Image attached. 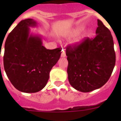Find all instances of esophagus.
Here are the masks:
<instances>
[{"mask_svg": "<svg viewBox=\"0 0 121 121\" xmlns=\"http://www.w3.org/2000/svg\"><path fill=\"white\" fill-rule=\"evenodd\" d=\"M61 57H66V54H65V51H64V50H62V53H61Z\"/></svg>", "mask_w": 121, "mask_h": 121, "instance_id": "obj_1", "label": "esophagus"}]
</instances>
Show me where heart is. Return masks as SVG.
I'll use <instances>...</instances> for the list:
<instances>
[{
	"label": "heart",
	"instance_id": "b5f03b06",
	"mask_svg": "<svg viewBox=\"0 0 121 121\" xmlns=\"http://www.w3.org/2000/svg\"><path fill=\"white\" fill-rule=\"evenodd\" d=\"M83 28H84V27L83 26H78V27H77L76 28H75V30L73 31V35H78V34H79V33H80V32L81 31L83 30ZM87 34V33H86V35ZM84 37H79V38H78V39H76V40H74L73 42V43L74 45H79L80 44V43H81L82 42V40H84Z\"/></svg>",
	"mask_w": 121,
	"mask_h": 121
}]
</instances>
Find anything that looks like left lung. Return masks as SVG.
<instances>
[{
    "label": "left lung",
    "instance_id": "8db88e82",
    "mask_svg": "<svg viewBox=\"0 0 121 121\" xmlns=\"http://www.w3.org/2000/svg\"><path fill=\"white\" fill-rule=\"evenodd\" d=\"M93 39L86 38L81 44L68 46L66 55L68 81L76 90L90 92L106 84L115 65L113 37L100 20Z\"/></svg>",
    "mask_w": 121,
    "mask_h": 121
}]
</instances>
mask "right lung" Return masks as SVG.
Masks as SVG:
<instances>
[{
	"instance_id": "obj_1",
	"label": "right lung",
	"mask_w": 121,
	"mask_h": 121,
	"mask_svg": "<svg viewBox=\"0 0 121 121\" xmlns=\"http://www.w3.org/2000/svg\"><path fill=\"white\" fill-rule=\"evenodd\" d=\"M37 25L32 19L21 21L5 43V73L13 85L23 93L38 92L44 88L61 54L60 48L47 50L41 35L30 33V27Z\"/></svg>"
}]
</instances>
